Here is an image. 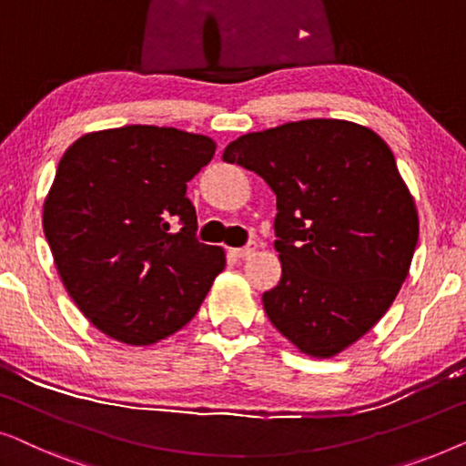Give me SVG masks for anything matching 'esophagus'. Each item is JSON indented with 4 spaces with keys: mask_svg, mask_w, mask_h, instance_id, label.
I'll return each mask as SVG.
<instances>
[{
    "mask_svg": "<svg viewBox=\"0 0 466 466\" xmlns=\"http://www.w3.org/2000/svg\"><path fill=\"white\" fill-rule=\"evenodd\" d=\"M254 250H257V241H248L244 248H235V250H231V254L238 258H246V257H250Z\"/></svg>",
    "mask_w": 466,
    "mask_h": 466,
    "instance_id": "34e87169",
    "label": "esophagus"
}]
</instances>
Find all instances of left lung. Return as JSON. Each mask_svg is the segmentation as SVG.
<instances>
[{
  "mask_svg": "<svg viewBox=\"0 0 466 466\" xmlns=\"http://www.w3.org/2000/svg\"><path fill=\"white\" fill-rule=\"evenodd\" d=\"M276 193L282 279L263 295L273 327L301 352L330 359L390 308L418 244V214L392 150L335 118L248 133L222 155Z\"/></svg>",
  "mask_w": 466,
  "mask_h": 466,
  "instance_id": "1",
  "label": "left lung"
}]
</instances>
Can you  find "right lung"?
Wrapping results in <instances>:
<instances>
[{"label": "right lung", "mask_w": 466, "mask_h": 466, "mask_svg": "<svg viewBox=\"0 0 466 466\" xmlns=\"http://www.w3.org/2000/svg\"><path fill=\"white\" fill-rule=\"evenodd\" d=\"M214 150L206 136L129 125L88 133L59 161L44 235L69 297L112 339L148 346L180 330L225 269L187 197Z\"/></svg>", "instance_id": "obj_1"}]
</instances>
